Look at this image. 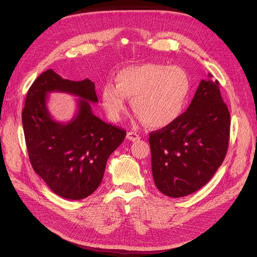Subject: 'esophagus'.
I'll return each mask as SVG.
<instances>
[{
  "label": "esophagus",
  "mask_w": 257,
  "mask_h": 257,
  "mask_svg": "<svg viewBox=\"0 0 257 257\" xmlns=\"http://www.w3.org/2000/svg\"><path fill=\"white\" fill-rule=\"evenodd\" d=\"M127 139L129 141H132V142H138V141L141 140L139 134L134 133V132H127Z\"/></svg>",
  "instance_id": "esophagus-1"
}]
</instances>
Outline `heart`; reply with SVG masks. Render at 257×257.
Returning a JSON list of instances; mask_svg holds the SVG:
<instances>
[{"label": "heart", "mask_w": 257, "mask_h": 257, "mask_svg": "<svg viewBox=\"0 0 257 257\" xmlns=\"http://www.w3.org/2000/svg\"><path fill=\"white\" fill-rule=\"evenodd\" d=\"M191 92V81L178 66L145 63L127 66L117 72L115 84L102 87V103L113 121L127 109V99L142 123L152 128H166L184 112Z\"/></svg>", "instance_id": "obj_1"}]
</instances>
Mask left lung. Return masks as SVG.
Here are the masks:
<instances>
[{"mask_svg": "<svg viewBox=\"0 0 257 257\" xmlns=\"http://www.w3.org/2000/svg\"><path fill=\"white\" fill-rule=\"evenodd\" d=\"M201 80L192 103L172 125L151 132L152 174L166 196L184 197L204 186L226 156L230 113L219 81Z\"/></svg>", "mask_w": 257, "mask_h": 257, "instance_id": "1", "label": "left lung"}]
</instances>
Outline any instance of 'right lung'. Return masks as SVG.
<instances>
[{
	"mask_svg": "<svg viewBox=\"0 0 257 257\" xmlns=\"http://www.w3.org/2000/svg\"><path fill=\"white\" fill-rule=\"evenodd\" d=\"M54 91L79 98L77 112L67 123L54 120L47 109V96ZM90 103H98L93 82L63 79L53 70L39 75L26 97L22 121L30 163L65 199H84L97 190L108 157L126 137L125 130L94 115Z\"/></svg>",
	"mask_w": 257,
	"mask_h": 257,
	"instance_id": "obj_1",
	"label": "right lung"
}]
</instances>
